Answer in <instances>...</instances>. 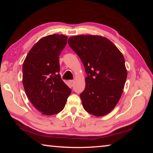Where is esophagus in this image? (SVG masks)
Masks as SVG:
<instances>
[{
  "mask_svg": "<svg viewBox=\"0 0 153 153\" xmlns=\"http://www.w3.org/2000/svg\"><path fill=\"white\" fill-rule=\"evenodd\" d=\"M69 84H70V85L71 86H73L74 85V83H75V81L74 80H69Z\"/></svg>",
  "mask_w": 153,
  "mask_h": 153,
  "instance_id": "obj_1",
  "label": "esophagus"
}]
</instances>
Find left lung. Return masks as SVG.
Wrapping results in <instances>:
<instances>
[{"label":"left lung","mask_w":153,"mask_h":153,"mask_svg":"<svg viewBox=\"0 0 153 153\" xmlns=\"http://www.w3.org/2000/svg\"><path fill=\"white\" fill-rule=\"evenodd\" d=\"M68 44L87 74L86 87L80 94L83 107L97 117L107 115L117 104L125 86L128 72L122 53L101 36H71Z\"/></svg>","instance_id":"obj_1"}]
</instances>
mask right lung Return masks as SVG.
I'll return each mask as SVG.
<instances>
[{
	"label": "right lung",
	"instance_id": "right-lung-1",
	"mask_svg": "<svg viewBox=\"0 0 153 153\" xmlns=\"http://www.w3.org/2000/svg\"><path fill=\"white\" fill-rule=\"evenodd\" d=\"M67 37L52 34L43 37L31 48L23 63V85L30 102L43 115L63 109L71 90L62 80L59 57Z\"/></svg>",
	"mask_w": 153,
	"mask_h": 153
}]
</instances>
